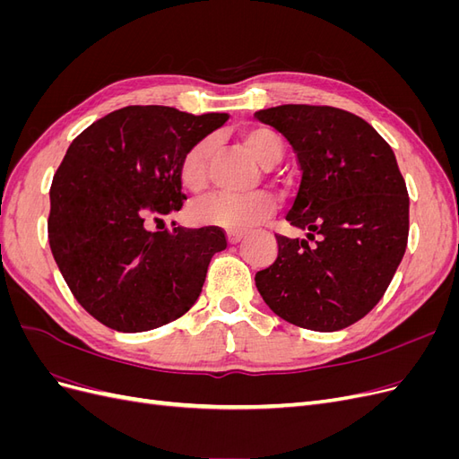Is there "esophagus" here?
<instances>
[{"instance_id": "obj_1", "label": "esophagus", "mask_w": 459, "mask_h": 459, "mask_svg": "<svg viewBox=\"0 0 459 459\" xmlns=\"http://www.w3.org/2000/svg\"><path fill=\"white\" fill-rule=\"evenodd\" d=\"M243 231H239V230H230L228 231V241L231 243V245H235V243H239L241 239H243Z\"/></svg>"}]
</instances>
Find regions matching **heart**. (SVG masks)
I'll list each match as a JSON object with an SVG mask.
<instances>
[{"mask_svg":"<svg viewBox=\"0 0 459 459\" xmlns=\"http://www.w3.org/2000/svg\"><path fill=\"white\" fill-rule=\"evenodd\" d=\"M243 142L253 157L272 166L283 155V142L277 132L266 126H256L243 132ZM214 149V137H204L193 145L179 160V179L187 189L197 191L206 182V166ZM275 208V197L270 191L256 189L247 193H211L191 203L187 218L197 226H216L224 230H243L255 221L266 218Z\"/></svg>","mask_w":459,"mask_h":459,"instance_id":"obj_1","label":"heart"}]
</instances>
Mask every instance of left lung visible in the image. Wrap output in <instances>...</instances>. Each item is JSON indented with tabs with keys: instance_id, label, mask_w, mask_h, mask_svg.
Wrapping results in <instances>:
<instances>
[{
	"instance_id": "8db88e82",
	"label": "left lung",
	"mask_w": 459,
	"mask_h": 459,
	"mask_svg": "<svg viewBox=\"0 0 459 459\" xmlns=\"http://www.w3.org/2000/svg\"><path fill=\"white\" fill-rule=\"evenodd\" d=\"M255 117L297 152L302 179L285 218L308 231L275 235V262L255 275L258 293L299 327H349L381 300L406 253L410 199L394 152L342 108L280 105Z\"/></svg>"
}]
</instances>
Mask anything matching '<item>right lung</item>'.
I'll list each match as a JSON object with an SVG mask.
<instances>
[{"label": "right lung", "mask_w": 459, "mask_h": 459, "mask_svg": "<svg viewBox=\"0 0 459 459\" xmlns=\"http://www.w3.org/2000/svg\"><path fill=\"white\" fill-rule=\"evenodd\" d=\"M228 118L132 105L95 120L66 149L49 189V247L97 322L142 333L174 322L199 299L211 258L228 247L224 231H151L145 221L182 208L179 160Z\"/></svg>", "instance_id": "1"}]
</instances>
